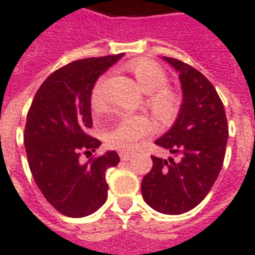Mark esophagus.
Returning a JSON list of instances; mask_svg holds the SVG:
<instances>
[{"label": "esophagus", "instance_id": "esophagus-1", "mask_svg": "<svg viewBox=\"0 0 255 255\" xmlns=\"http://www.w3.org/2000/svg\"><path fill=\"white\" fill-rule=\"evenodd\" d=\"M120 158H122V161H128L132 158V154H129V153H120Z\"/></svg>", "mask_w": 255, "mask_h": 255}]
</instances>
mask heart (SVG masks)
Segmentation results:
<instances>
[{
  "label": "heart",
  "instance_id": "1",
  "mask_svg": "<svg viewBox=\"0 0 255 255\" xmlns=\"http://www.w3.org/2000/svg\"><path fill=\"white\" fill-rule=\"evenodd\" d=\"M131 72L136 79V83L144 93H150V109L161 120H171L179 109V100L171 90L164 87L166 84V73L162 68L151 60H139L131 64ZM104 79H100L91 90L90 101L95 111L105 108L104 98ZM154 124L146 116L123 117L116 126L106 132V142L113 149L120 151H131L142 138L153 132Z\"/></svg>",
  "mask_w": 255,
  "mask_h": 255
}]
</instances>
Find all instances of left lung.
Masks as SVG:
<instances>
[{
  "label": "left lung",
  "instance_id": "8db88e82",
  "mask_svg": "<svg viewBox=\"0 0 255 255\" xmlns=\"http://www.w3.org/2000/svg\"><path fill=\"white\" fill-rule=\"evenodd\" d=\"M179 72L183 102L172 128L155 140L177 160L151 155L142 180L144 202L164 214H182L208 195L224 162L228 126L213 84L191 65L162 57Z\"/></svg>",
  "mask_w": 255,
  "mask_h": 255
}]
</instances>
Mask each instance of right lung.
Listing matches in <instances>:
<instances>
[{
	"label": "right lung",
	"instance_id": "1",
	"mask_svg": "<svg viewBox=\"0 0 255 255\" xmlns=\"http://www.w3.org/2000/svg\"><path fill=\"white\" fill-rule=\"evenodd\" d=\"M123 56L84 58L54 71L27 113L24 144L32 177L47 202L68 217L89 216L105 203V173L120 162L115 150L87 162L80 155L89 157L101 144L87 133L93 127L91 90Z\"/></svg>",
	"mask_w": 255,
	"mask_h": 255
}]
</instances>
